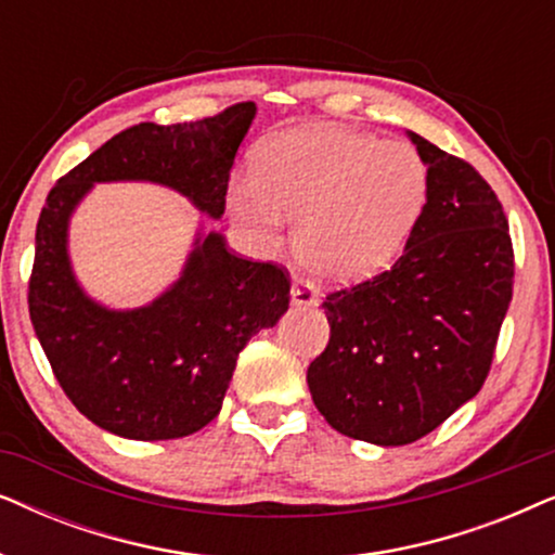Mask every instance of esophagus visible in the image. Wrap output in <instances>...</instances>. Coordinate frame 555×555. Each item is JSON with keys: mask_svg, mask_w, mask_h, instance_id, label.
<instances>
[{"mask_svg": "<svg viewBox=\"0 0 555 555\" xmlns=\"http://www.w3.org/2000/svg\"><path fill=\"white\" fill-rule=\"evenodd\" d=\"M291 300H293V306L310 308V306H318V293L308 283H293Z\"/></svg>", "mask_w": 555, "mask_h": 555, "instance_id": "34e87169", "label": "esophagus"}]
</instances>
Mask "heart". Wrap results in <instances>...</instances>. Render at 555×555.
I'll list each match as a JSON object with an SVG mask.
<instances>
[{"instance_id": "1", "label": "heart", "mask_w": 555, "mask_h": 555, "mask_svg": "<svg viewBox=\"0 0 555 555\" xmlns=\"http://www.w3.org/2000/svg\"><path fill=\"white\" fill-rule=\"evenodd\" d=\"M255 179L230 186V209L257 247L280 245L295 217L298 260L325 283H359L397 260L429 202V166L404 141L338 126L264 139Z\"/></svg>"}]
</instances>
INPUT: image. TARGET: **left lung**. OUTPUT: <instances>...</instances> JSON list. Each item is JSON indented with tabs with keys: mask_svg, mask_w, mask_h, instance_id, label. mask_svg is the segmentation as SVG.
Instances as JSON below:
<instances>
[{
	"mask_svg": "<svg viewBox=\"0 0 555 555\" xmlns=\"http://www.w3.org/2000/svg\"><path fill=\"white\" fill-rule=\"evenodd\" d=\"M406 135L429 166L427 207L389 270L325 298L331 340L308 366L325 422L382 447L416 442L482 389L513 298L495 192L467 162Z\"/></svg>",
	"mask_w": 555,
	"mask_h": 555,
	"instance_id": "obj_1",
	"label": "left lung"
}]
</instances>
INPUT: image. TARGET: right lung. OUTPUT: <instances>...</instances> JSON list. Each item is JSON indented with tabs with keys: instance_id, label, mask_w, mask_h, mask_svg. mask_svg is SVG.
<instances>
[{
	"instance_id": "right-lung-1",
	"label": "right lung",
	"mask_w": 555,
	"mask_h": 555,
	"mask_svg": "<svg viewBox=\"0 0 555 555\" xmlns=\"http://www.w3.org/2000/svg\"><path fill=\"white\" fill-rule=\"evenodd\" d=\"M255 103L189 124L126 128L52 186L35 234L29 318L67 399L111 435L158 442L215 420L247 340L272 328L291 280L270 262L227 249L224 234H194L181 275L141 308H108L75 278L67 232L78 204L105 181H149L224 215L237 149Z\"/></svg>"
}]
</instances>
